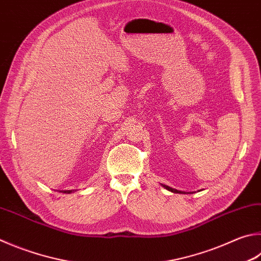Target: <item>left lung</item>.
<instances>
[{"label": "left lung", "mask_w": 261, "mask_h": 261, "mask_svg": "<svg viewBox=\"0 0 261 261\" xmlns=\"http://www.w3.org/2000/svg\"><path fill=\"white\" fill-rule=\"evenodd\" d=\"M161 186L162 187H164L165 189H168L169 192H171V193H176V194H186L185 192H181V191H178V189H174V188H172V187H169V186H167V185H163V184H161ZM192 194V193H191Z\"/></svg>", "instance_id": "1"}]
</instances>
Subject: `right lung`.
I'll return each instance as SVG.
<instances>
[{"label": "right lung", "instance_id": "add662e5", "mask_svg": "<svg viewBox=\"0 0 261 261\" xmlns=\"http://www.w3.org/2000/svg\"><path fill=\"white\" fill-rule=\"evenodd\" d=\"M59 192L65 193V194H70V193H73V192H75V191H59Z\"/></svg>", "mask_w": 261, "mask_h": 261}]
</instances>
